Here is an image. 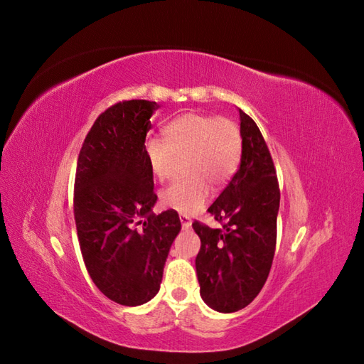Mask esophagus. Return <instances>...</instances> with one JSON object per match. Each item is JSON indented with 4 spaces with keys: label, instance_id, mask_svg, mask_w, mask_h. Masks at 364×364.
Segmentation results:
<instances>
[{
    "label": "esophagus",
    "instance_id": "1",
    "mask_svg": "<svg viewBox=\"0 0 364 364\" xmlns=\"http://www.w3.org/2000/svg\"><path fill=\"white\" fill-rule=\"evenodd\" d=\"M179 218H181V223H182V228H183V229H190V228H191V223H193V222H191L190 217L181 215Z\"/></svg>",
    "mask_w": 364,
    "mask_h": 364
}]
</instances>
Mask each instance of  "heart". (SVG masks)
<instances>
[{"mask_svg":"<svg viewBox=\"0 0 364 364\" xmlns=\"http://www.w3.org/2000/svg\"><path fill=\"white\" fill-rule=\"evenodd\" d=\"M165 141L150 138L144 156L150 173L158 181L170 176L176 158H183V174L188 176L161 193L162 206L193 215L211 197V186L228 183L241 158V132L232 119L188 112L164 129Z\"/></svg>","mask_w":364,"mask_h":364,"instance_id":"obj_1","label":"heart"}]
</instances>
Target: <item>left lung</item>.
<instances>
[{
	"label": "left lung",
	"mask_w": 364,
	"mask_h": 364,
	"mask_svg": "<svg viewBox=\"0 0 364 364\" xmlns=\"http://www.w3.org/2000/svg\"><path fill=\"white\" fill-rule=\"evenodd\" d=\"M241 132L240 168L208 208L223 229L193 223L200 237L196 258L203 302L218 313L247 306L266 284L277 246L279 186L261 132L238 109Z\"/></svg>",
	"instance_id": "obj_1"
}]
</instances>
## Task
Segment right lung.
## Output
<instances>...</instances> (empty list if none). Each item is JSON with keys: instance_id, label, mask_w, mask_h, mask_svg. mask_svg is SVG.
Masks as SVG:
<instances>
[{"instance_id": "right-lung-1", "label": "right lung", "mask_w": 364, "mask_h": 364, "mask_svg": "<svg viewBox=\"0 0 364 364\" xmlns=\"http://www.w3.org/2000/svg\"><path fill=\"white\" fill-rule=\"evenodd\" d=\"M158 109L147 100L109 107L95 119L77 161L74 218L85 266L98 290L126 306L156 296L181 232L173 209L153 214L158 196L144 144Z\"/></svg>"}]
</instances>
